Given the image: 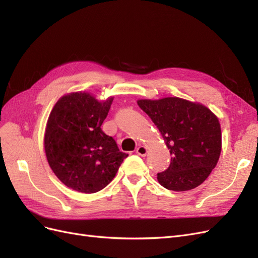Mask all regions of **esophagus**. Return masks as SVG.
<instances>
[{
    "instance_id": "obj_1",
    "label": "esophagus",
    "mask_w": 258,
    "mask_h": 258,
    "mask_svg": "<svg viewBox=\"0 0 258 258\" xmlns=\"http://www.w3.org/2000/svg\"><path fill=\"white\" fill-rule=\"evenodd\" d=\"M137 154L140 155V156H142V157H145L146 154H147V148H146L145 146L140 145V146L137 148Z\"/></svg>"
}]
</instances>
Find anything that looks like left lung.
<instances>
[{
	"label": "left lung",
	"instance_id": "left-lung-1",
	"mask_svg": "<svg viewBox=\"0 0 258 258\" xmlns=\"http://www.w3.org/2000/svg\"><path fill=\"white\" fill-rule=\"evenodd\" d=\"M170 150V166L157 173L161 186L174 191L195 188L206 181L220 158L222 131L208 107L181 98L139 100Z\"/></svg>",
	"mask_w": 258,
	"mask_h": 258
}]
</instances>
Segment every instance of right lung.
<instances>
[{
  "label": "right lung",
  "instance_id": "add662e5",
  "mask_svg": "<svg viewBox=\"0 0 258 258\" xmlns=\"http://www.w3.org/2000/svg\"><path fill=\"white\" fill-rule=\"evenodd\" d=\"M113 102L88 92H73L54 104L45 131V153L53 173L66 186L84 194L111 183L128 154L101 126Z\"/></svg>",
  "mask_w": 258,
  "mask_h": 258
}]
</instances>
